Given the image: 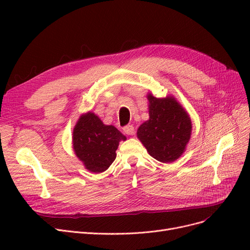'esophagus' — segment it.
Wrapping results in <instances>:
<instances>
[{
    "label": "esophagus",
    "mask_w": 250,
    "mask_h": 250,
    "mask_svg": "<svg viewBox=\"0 0 250 250\" xmlns=\"http://www.w3.org/2000/svg\"><path fill=\"white\" fill-rule=\"evenodd\" d=\"M123 131L128 135H132L134 133V127L132 125H126L123 128Z\"/></svg>",
    "instance_id": "obj_1"
}]
</instances>
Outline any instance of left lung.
<instances>
[{
	"mask_svg": "<svg viewBox=\"0 0 250 250\" xmlns=\"http://www.w3.org/2000/svg\"><path fill=\"white\" fill-rule=\"evenodd\" d=\"M149 120L138 129V138L149 154L162 163H172L184 153L190 141L192 122L185 108L168 96H147Z\"/></svg>",
	"mask_w": 250,
	"mask_h": 250,
	"instance_id": "obj_1",
	"label": "left lung"
}]
</instances>
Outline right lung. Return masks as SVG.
I'll list each match as a JSON object with an SVG mask.
<instances>
[{
  "mask_svg": "<svg viewBox=\"0 0 250 250\" xmlns=\"http://www.w3.org/2000/svg\"><path fill=\"white\" fill-rule=\"evenodd\" d=\"M126 137L115 126L104 125L94 112L82 115L73 130L75 154L93 173H101L116 160L120 141Z\"/></svg>",
  "mask_w": 250,
  "mask_h": 250,
  "instance_id": "right-lung-1",
  "label": "right lung"
}]
</instances>
